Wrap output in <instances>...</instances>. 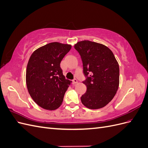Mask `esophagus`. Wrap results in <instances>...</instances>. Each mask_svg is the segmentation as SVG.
Listing matches in <instances>:
<instances>
[{"mask_svg": "<svg viewBox=\"0 0 148 148\" xmlns=\"http://www.w3.org/2000/svg\"><path fill=\"white\" fill-rule=\"evenodd\" d=\"M72 82H73V84H77V83H78L77 79H76V78H74V79L72 80Z\"/></svg>", "mask_w": 148, "mask_h": 148, "instance_id": "esophagus-1", "label": "esophagus"}]
</instances>
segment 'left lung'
<instances>
[{
    "label": "left lung",
    "mask_w": 148,
    "mask_h": 148,
    "mask_svg": "<svg viewBox=\"0 0 148 148\" xmlns=\"http://www.w3.org/2000/svg\"><path fill=\"white\" fill-rule=\"evenodd\" d=\"M74 47L81 56L83 73L86 77L83 82L87 90L81 97L82 104L90 109L104 107L118 90V62L110 49L102 44L82 41Z\"/></svg>",
    "instance_id": "obj_1"
}]
</instances>
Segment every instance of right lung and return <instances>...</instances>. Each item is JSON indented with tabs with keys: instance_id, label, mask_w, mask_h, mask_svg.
Segmentation results:
<instances>
[{
	"instance_id": "add662e5",
	"label": "right lung",
	"mask_w": 148,
	"mask_h": 148,
	"mask_svg": "<svg viewBox=\"0 0 148 148\" xmlns=\"http://www.w3.org/2000/svg\"><path fill=\"white\" fill-rule=\"evenodd\" d=\"M71 48L70 44L51 42L36 49L29 58L26 86L33 101L44 109H57L63 102L71 82L65 78L60 65Z\"/></svg>"
}]
</instances>
